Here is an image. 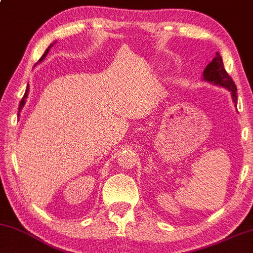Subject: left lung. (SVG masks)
Instances as JSON below:
<instances>
[{
  "label": "left lung",
  "instance_id": "left-lung-1",
  "mask_svg": "<svg viewBox=\"0 0 253 253\" xmlns=\"http://www.w3.org/2000/svg\"><path fill=\"white\" fill-rule=\"evenodd\" d=\"M203 80L213 84V85L223 86V88L229 90L233 103L237 105V86L231 77L227 75L223 64V58L219 55V52H216V57L207 65V68L203 71Z\"/></svg>",
  "mask_w": 253,
  "mask_h": 253
}]
</instances>
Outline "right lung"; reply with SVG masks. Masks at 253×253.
I'll return each instance as SVG.
<instances>
[{
    "label": "right lung",
    "instance_id": "add662e5",
    "mask_svg": "<svg viewBox=\"0 0 253 253\" xmlns=\"http://www.w3.org/2000/svg\"><path fill=\"white\" fill-rule=\"evenodd\" d=\"M56 42H54V43H51L50 45L48 46V48H46V50L44 51V54H43V56L42 57H41V60H40V62L41 61H43L45 58V56L48 55V52H49V50H50V48L52 45L55 44ZM28 93H29V84H28V86H27V90H26V92H24V96H23V98H22V101H21V103H20V107H18V114H20V111L22 110V109H23V107H24V104H26V99H27V97H28Z\"/></svg>",
    "mask_w": 253,
    "mask_h": 253
}]
</instances>
